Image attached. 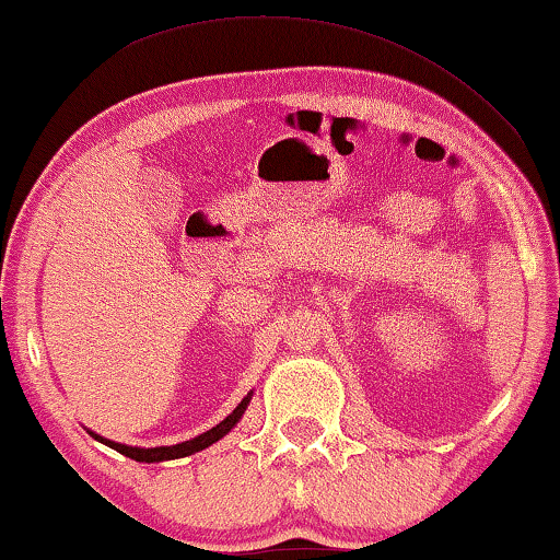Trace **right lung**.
I'll list each match as a JSON object with an SVG mask.
<instances>
[{
    "label": "right lung",
    "mask_w": 560,
    "mask_h": 560,
    "mask_svg": "<svg viewBox=\"0 0 560 560\" xmlns=\"http://www.w3.org/2000/svg\"><path fill=\"white\" fill-rule=\"evenodd\" d=\"M248 404H250V393H248L246 398L241 400L238 406L233 408V413H228L225 419L218 423V427H212L210 431H205V434L195 436V439H190V441H183V444H172V446H154V448H141V446H126V444H116V441H108V439H104V436L93 434V431H91V436H93V439H98L101 444H106V446L116 448V452H119V454L129 456V459H133V462H147V464H152V462L183 459V456H190V454H195V452H202V448H208L210 444H215V441L223 439V436L228 434V431H231V429L235 427V423L241 421V416H243V411H246V408H248Z\"/></svg>",
    "instance_id": "obj_1"
}]
</instances>
